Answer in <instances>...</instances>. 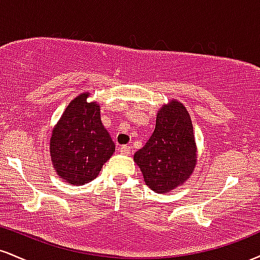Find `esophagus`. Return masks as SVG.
Wrapping results in <instances>:
<instances>
[{
	"label": "esophagus",
	"instance_id": "34e87169",
	"mask_svg": "<svg viewBox=\"0 0 260 260\" xmlns=\"http://www.w3.org/2000/svg\"><path fill=\"white\" fill-rule=\"evenodd\" d=\"M118 151L123 155H128L131 153V147H128V145H122V147L118 148Z\"/></svg>",
	"mask_w": 260,
	"mask_h": 260
}]
</instances>
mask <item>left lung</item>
<instances>
[{
  "mask_svg": "<svg viewBox=\"0 0 260 260\" xmlns=\"http://www.w3.org/2000/svg\"><path fill=\"white\" fill-rule=\"evenodd\" d=\"M145 184L159 194H166L183 184L197 164V144L187 109L172 99L156 115L150 139L134 154Z\"/></svg>",
  "mask_w": 260,
  "mask_h": 260,
  "instance_id": "obj_1",
  "label": "left lung"
}]
</instances>
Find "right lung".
<instances>
[{"mask_svg": "<svg viewBox=\"0 0 260 260\" xmlns=\"http://www.w3.org/2000/svg\"><path fill=\"white\" fill-rule=\"evenodd\" d=\"M82 92L68 104L50 138L56 174L66 183L82 186L99 176L115 151V143L100 117V105Z\"/></svg>", "mask_w": 260, "mask_h": 260, "instance_id": "1", "label": "right lung"}]
</instances>
